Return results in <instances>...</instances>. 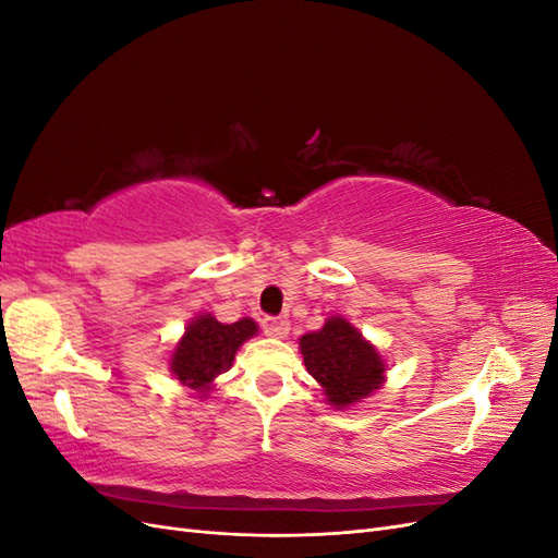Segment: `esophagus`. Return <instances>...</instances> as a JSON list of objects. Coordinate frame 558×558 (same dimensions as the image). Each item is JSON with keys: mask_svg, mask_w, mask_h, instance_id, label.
Instances as JSON below:
<instances>
[{"mask_svg": "<svg viewBox=\"0 0 558 558\" xmlns=\"http://www.w3.org/2000/svg\"><path fill=\"white\" fill-rule=\"evenodd\" d=\"M263 330H265V335H269V337H286L289 335V330H291V320L286 318V316H277V318H272V316H267L265 320H263Z\"/></svg>", "mask_w": 558, "mask_h": 558, "instance_id": "34e87169", "label": "esophagus"}]
</instances>
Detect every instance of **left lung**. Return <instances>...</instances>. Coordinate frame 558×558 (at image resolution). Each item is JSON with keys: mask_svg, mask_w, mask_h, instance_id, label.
I'll return each instance as SVG.
<instances>
[{"mask_svg": "<svg viewBox=\"0 0 558 558\" xmlns=\"http://www.w3.org/2000/svg\"><path fill=\"white\" fill-rule=\"evenodd\" d=\"M298 344L307 373L335 410L353 408L386 381L384 356L344 316H328L324 328L302 335Z\"/></svg>", "mask_w": 558, "mask_h": 558, "instance_id": "1", "label": "left lung"}]
</instances>
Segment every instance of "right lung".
I'll return each instance as SVG.
<instances>
[{
    "label": "right lung",
    "instance_id": "right-lung-1",
    "mask_svg": "<svg viewBox=\"0 0 558 558\" xmlns=\"http://www.w3.org/2000/svg\"><path fill=\"white\" fill-rule=\"evenodd\" d=\"M256 332L258 324L248 316L234 320V324H221L209 312L197 314L185 326L167 365L181 386L193 388L197 393L195 398H207L216 377L228 373L234 353Z\"/></svg>",
    "mask_w": 558,
    "mask_h": 558
}]
</instances>
